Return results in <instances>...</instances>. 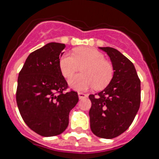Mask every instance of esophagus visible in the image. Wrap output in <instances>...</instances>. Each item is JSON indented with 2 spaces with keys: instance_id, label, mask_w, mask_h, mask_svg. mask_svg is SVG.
Wrapping results in <instances>:
<instances>
[{
  "instance_id": "34e87169",
  "label": "esophagus",
  "mask_w": 159,
  "mask_h": 159,
  "mask_svg": "<svg viewBox=\"0 0 159 159\" xmlns=\"http://www.w3.org/2000/svg\"><path fill=\"white\" fill-rule=\"evenodd\" d=\"M78 97H79L80 99H83L87 98V94H85L84 93H78Z\"/></svg>"
}]
</instances>
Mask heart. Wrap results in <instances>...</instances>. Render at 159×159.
I'll return each mask as SVG.
<instances>
[{"mask_svg":"<svg viewBox=\"0 0 159 159\" xmlns=\"http://www.w3.org/2000/svg\"><path fill=\"white\" fill-rule=\"evenodd\" d=\"M82 74L74 76L69 81L72 89L85 90L91 87L102 89L110 84L114 77V68L103 53L90 47H79L74 49L73 55L65 53L59 60V67L62 75L70 78L79 70Z\"/></svg>","mask_w":159,"mask_h":159,"instance_id":"heart-1","label":"heart"}]
</instances>
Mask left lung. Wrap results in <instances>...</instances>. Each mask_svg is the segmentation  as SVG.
Wrapping results in <instances>:
<instances>
[{"mask_svg":"<svg viewBox=\"0 0 159 159\" xmlns=\"http://www.w3.org/2000/svg\"><path fill=\"white\" fill-rule=\"evenodd\" d=\"M110 57L114 77L106 88L90 94V129L96 136L114 139L125 132L140 107L141 81L134 66L118 50L99 47Z\"/></svg>","mask_w":159,"mask_h":159,"instance_id":"1","label":"left lung"}]
</instances>
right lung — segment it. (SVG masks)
I'll return each instance as SVG.
<instances>
[{
	"label": "right lung",
	"mask_w": 159,
	"mask_h": 159,
	"mask_svg": "<svg viewBox=\"0 0 159 159\" xmlns=\"http://www.w3.org/2000/svg\"><path fill=\"white\" fill-rule=\"evenodd\" d=\"M65 44L51 42L30 53L19 73L16 100L29 127L44 137L61 134L69 125V114L78 102L77 92L64 93L68 84L59 60Z\"/></svg>",
	"instance_id": "add662e5"
}]
</instances>
